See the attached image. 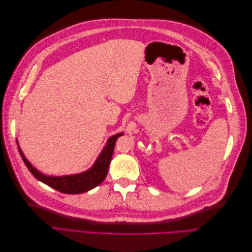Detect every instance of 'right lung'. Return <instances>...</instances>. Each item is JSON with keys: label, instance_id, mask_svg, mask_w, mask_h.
Instances as JSON below:
<instances>
[{"label": "right lung", "instance_id": "add662e5", "mask_svg": "<svg viewBox=\"0 0 252 252\" xmlns=\"http://www.w3.org/2000/svg\"><path fill=\"white\" fill-rule=\"evenodd\" d=\"M122 134L123 133L121 132L109 138L107 143H106V146L101 152V155L98 156L93 168L80 174L66 175V177H47V175L37 171L34 167L27 161V158L23 155L20 146H18V148L23 161H24L27 168L33 174L34 178L43 182L44 184L48 185L49 187L58 190L60 192L68 194H78L86 192L88 190L96 187L105 180L113 155L114 145H116L119 136H121Z\"/></svg>", "mask_w": 252, "mask_h": 252}]
</instances>
